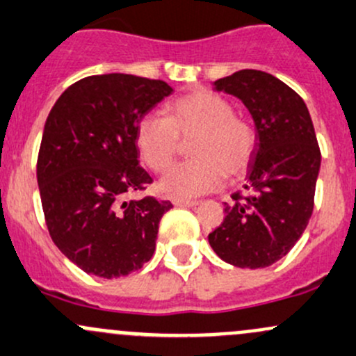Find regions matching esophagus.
<instances>
[{"label":"esophagus","mask_w":356,"mask_h":356,"mask_svg":"<svg viewBox=\"0 0 356 356\" xmlns=\"http://www.w3.org/2000/svg\"><path fill=\"white\" fill-rule=\"evenodd\" d=\"M172 203H174V207H196L197 201L181 200V197H175V200H172Z\"/></svg>","instance_id":"1"}]
</instances>
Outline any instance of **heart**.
Segmentation results:
<instances>
[{
  "label": "heart",
  "instance_id": "b5f03b06",
  "mask_svg": "<svg viewBox=\"0 0 356 356\" xmlns=\"http://www.w3.org/2000/svg\"><path fill=\"white\" fill-rule=\"evenodd\" d=\"M194 160L168 167L160 189L172 197H196L222 186L223 177H238L252 163L257 131L235 115L232 102L211 90H196L167 106V118L147 114L136 126V147L141 160L162 172L181 148L193 140Z\"/></svg>",
  "mask_w": 356,
  "mask_h": 356
}]
</instances>
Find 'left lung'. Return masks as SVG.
I'll return each mask as SVG.
<instances>
[{"label": "left lung", "mask_w": 356, "mask_h": 356, "mask_svg": "<svg viewBox=\"0 0 356 356\" xmlns=\"http://www.w3.org/2000/svg\"><path fill=\"white\" fill-rule=\"evenodd\" d=\"M215 90L244 102L257 131L247 168L249 196L234 194L222 225L208 235L218 257L237 268H266L290 252L314 209L321 168L312 119L302 97L273 74L241 70Z\"/></svg>", "instance_id": "left-lung-1"}]
</instances>
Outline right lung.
Wrapping results in <instances>:
<instances>
[{
	"instance_id": "obj_1",
	"label": "right lung",
	"mask_w": 356,
	"mask_h": 356,
	"mask_svg": "<svg viewBox=\"0 0 356 356\" xmlns=\"http://www.w3.org/2000/svg\"><path fill=\"white\" fill-rule=\"evenodd\" d=\"M174 92L124 73L87 76L56 100L40 141L37 182L52 242L99 278H119L152 259L170 201H126L153 179L140 167L136 126Z\"/></svg>"
}]
</instances>
